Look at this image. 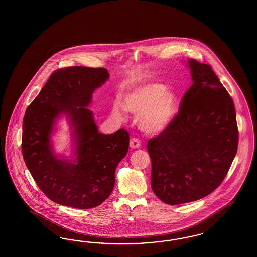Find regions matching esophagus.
Masks as SVG:
<instances>
[{
  "mask_svg": "<svg viewBox=\"0 0 257 257\" xmlns=\"http://www.w3.org/2000/svg\"><path fill=\"white\" fill-rule=\"evenodd\" d=\"M140 146V140L137 138H133L130 140V147L133 149L139 148Z\"/></svg>",
  "mask_w": 257,
  "mask_h": 257,
  "instance_id": "34e87169",
  "label": "esophagus"
}]
</instances>
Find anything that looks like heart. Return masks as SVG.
I'll use <instances>...</instances> for the list:
<instances>
[{
	"label": "heart",
	"instance_id": "obj_1",
	"mask_svg": "<svg viewBox=\"0 0 257 257\" xmlns=\"http://www.w3.org/2000/svg\"><path fill=\"white\" fill-rule=\"evenodd\" d=\"M126 110L138 115V123L141 130L148 134L163 131L176 114L177 96L171 89L161 84H148L140 86L124 97ZM114 114L122 117L123 107L116 102Z\"/></svg>",
	"mask_w": 257,
	"mask_h": 257
}]
</instances>
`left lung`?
I'll list each match as a JSON object with an SVG mask.
<instances>
[{
    "label": "left lung",
    "instance_id": "1",
    "mask_svg": "<svg viewBox=\"0 0 257 257\" xmlns=\"http://www.w3.org/2000/svg\"><path fill=\"white\" fill-rule=\"evenodd\" d=\"M193 84L169 126L149 140L151 186L171 205L212 193L225 178L238 145L233 101L210 65L189 59Z\"/></svg>",
    "mask_w": 257,
    "mask_h": 257
}]
</instances>
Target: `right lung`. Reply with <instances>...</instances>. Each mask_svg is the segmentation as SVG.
I'll use <instances>...</instances> for the list:
<instances>
[{
    "mask_svg": "<svg viewBox=\"0 0 257 257\" xmlns=\"http://www.w3.org/2000/svg\"><path fill=\"white\" fill-rule=\"evenodd\" d=\"M109 78L103 68L73 66L54 71L26 109L22 151L24 162L40 190L58 204L93 208L108 198L117 164L129 148V133L98 131L93 113L86 108L92 94ZM65 113L73 128L77 156L59 160L50 143L56 118Z\"/></svg>",
    "mask_w": 257,
    "mask_h": 257,
    "instance_id": "right-lung-1",
    "label": "right lung"
}]
</instances>
